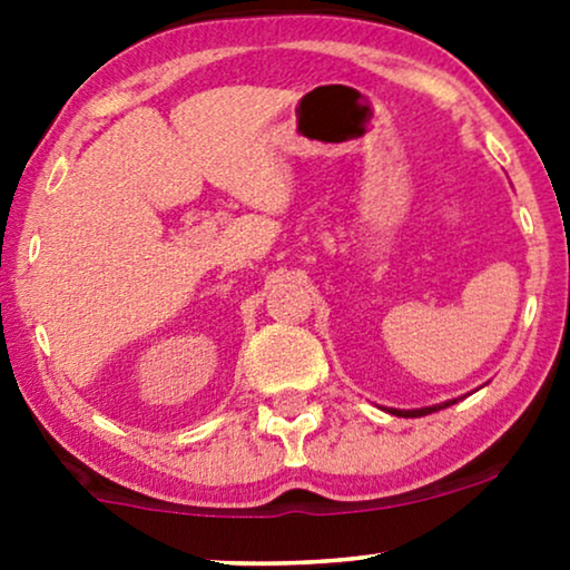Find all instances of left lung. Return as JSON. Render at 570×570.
I'll use <instances>...</instances> for the list:
<instances>
[{
  "instance_id": "1",
  "label": "left lung",
  "mask_w": 570,
  "mask_h": 570,
  "mask_svg": "<svg viewBox=\"0 0 570 570\" xmlns=\"http://www.w3.org/2000/svg\"><path fill=\"white\" fill-rule=\"evenodd\" d=\"M449 404H456V400L433 404V407H420V410H389V412H392V415H396V417H423V415H431V412H439V410H443V407H449Z\"/></svg>"
}]
</instances>
